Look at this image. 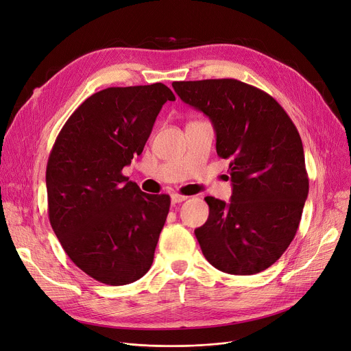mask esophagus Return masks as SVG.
<instances>
[{
    "label": "esophagus",
    "mask_w": 351,
    "mask_h": 351,
    "mask_svg": "<svg viewBox=\"0 0 351 351\" xmlns=\"http://www.w3.org/2000/svg\"><path fill=\"white\" fill-rule=\"evenodd\" d=\"M186 199H188V196H185V195H179V193H173V195L171 196L172 204H180V202L186 200Z\"/></svg>",
    "instance_id": "1"
}]
</instances>
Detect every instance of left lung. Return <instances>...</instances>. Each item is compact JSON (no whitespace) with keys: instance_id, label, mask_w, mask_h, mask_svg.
Instances as JSON below:
<instances>
[{"instance_id":"1","label":"left lung","mask_w":351,"mask_h":351,"mask_svg":"<svg viewBox=\"0 0 351 351\" xmlns=\"http://www.w3.org/2000/svg\"><path fill=\"white\" fill-rule=\"evenodd\" d=\"M172 86L183 102L210 119L216 152L229 160L230 202L206 196L209 217L195 229L202 253L229 274L270 267L296 234L308 195L296 126L274 98L237 80Z\"/></svg>"}]
</instances>
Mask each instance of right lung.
I'll use <instances>...</instances> for the list:
<instances>
[{"label": "right lung", "instance_id": "add662e5", "mask_svg": "<svg viewBox=\"0 0 351 351\" xmlns=\"http://www.w3.org/2000/svg\"><path fill=\"white\" fill-rule=\"evenodd\" d=\"M173 92L160 82L106 88L62 126L47 165L48 216L69 259L110 286L151 269L171 197L149 195L122 175L141 155Z\"/></svg>", "mask_w": 351, "mask_h": 351}]
</instances>
